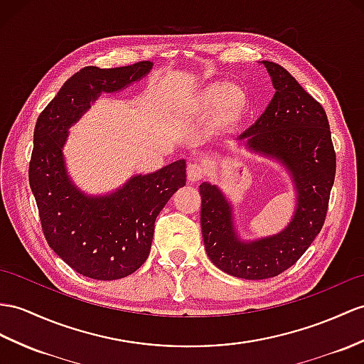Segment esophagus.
Here are the masks:
<instances>
[{
    "instance_id": "obj_1",
    "label": "esophagus",
    "mask_w": 364,
    "mask_h": 364,
    "mask_svg": "<svg viewBox=\"0 0 364 364\" xmlns=\"http://www.w3.org/2000/svg\"><path fill=\"white\" fill-rule=\"evenodd\" d=\"M187 174H188V179L191 182H198L200 181L203 174H205V170H203V166L198 162H190L187 166Z\"/></svg>"
}]
</instances>
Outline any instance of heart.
<instances>
[{
  "instance_id": "1",
  "label": "heart",
  "mask_w": 364,
  "mask_h": 364,
  "mask_svg": "<svg viewBox=\"0 0 364 364\" xmlns=\"http://www.w3.org/2000/svg\"><path fill=\"white\" fill-rule=\"evenodd\" d=\"M237 92L235 90H228L225 86L215 85L208 87L205 94L202 95V103L205 106H213L219 103L220 111L225 114H232L237 105Z\"/></svg>"
}]
</instances>
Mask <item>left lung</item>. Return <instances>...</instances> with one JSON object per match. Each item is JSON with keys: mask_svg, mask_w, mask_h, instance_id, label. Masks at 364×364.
<instances>
[{"mask_svg": "<svg viewBox=\"0 0 364 364\" xmlns=\"http://www.w3.org/2000/svg\"><path fill=\"white\" fill-rule=\"evenodd\" d=\"M274 95L261 117L239 140L253 153L287 168L296 190V207L284 230L253 241L237 237L232 203L216 185H199L200 227L205 252L218 269L244 279H267L291 267L321 232L336 157L326 111L287 70L262 61Z\"/></svg>", "mask_w": 364, "mask_h": 364, "instance_id": "8db88e82", "label": "left lung"}]
</instances>
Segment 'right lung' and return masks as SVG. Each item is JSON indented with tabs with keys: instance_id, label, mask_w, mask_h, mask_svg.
Segmentation results:
<instances>
[{
	"instance_id": "right-lung-1",
	"label": "right lung",
	"mask_w": 364,
	"mask_h": 364,
	"mask_svg": "<svg viewBox=\"0 0 364 364\" xmlns=\"http://www.w3.org/2000/svg\"><path fill=\"white\" fill-rule=\"evenodd\" d=\"M151 68V61H139L111 69H80L35 125L29 183L44 237L69 267L87 278L112 281L134 273L151 250L157 215L187 181L182 159L156 173L132 176L111 194L87 196L66 171L61 149L68 129L102 92H117L144 78Z\"/></svg>"
}]
</instances>
